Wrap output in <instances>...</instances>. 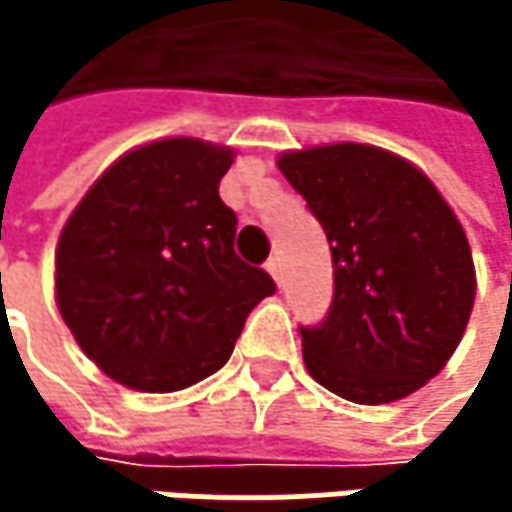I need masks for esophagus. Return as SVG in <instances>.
<instances>
[{
    "mask_svg": "<svg viewBox=\"0 0 512 512\" xmlns=\"http://www.w3.org/2000/svg\"><path fill=\"white\" fill-rule=\"evenodd\" d=\"M266 272L275 278V284H281V257H269L266 260Z\"/></svg>",
    "mask_w": 512,
    "mask_h": 512,
    "instance_id": "esophagus-1",
    "label": "esophagus"
}]
</instances>
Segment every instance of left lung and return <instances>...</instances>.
Segmentation results:
<instances>
[{
    "label": "left lung",
    "mask_w": 512,
    "mask_h": 512,
    "mask_svg": "<svg viewBox=\"0 0 512 512\" xmlns=\"http://www.w3.org/2000/svg\"><path fill=\"white\" fill-rule=\"evenodd\" d=\"M275 162L332 246L329 317L302 329L308 373L364 406L409 397L454 356L474 308L457 213L418 165L376 145H314Z\"/></svg>",
    "instance_id": "8db88e82"
}]
</instances>
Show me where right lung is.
Wrapping results in <instances>:
<instances>
[{
    "instance_id": "obj_1",
    "label": "right lung",
    "mask_w": 512,
    "mask_h": 512,
    "mask_svg": "<svg viewBox=\"0 0 512 512\" xmlns=\"http://www.w3.org/2000/svg\"><path fill=\"white\" fill-rule=\"evenodd\" d=\"M234 148L171 136L118 156L67 216L55 305L109 379L148 394L216 373L272 278L234 255Z\"/></svg>"
}]
</instances>
